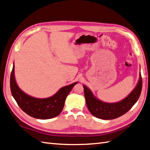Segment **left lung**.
<instances>
[{"mask_svg": "<svg viewBox=\"0 0 150 150\" xmlns=\"http://www.w3.org/2000/svg\"><path fill=\"white\" fill-rule=\"evenodd\" d=\"M142 77L141 72L137 85L130 93L120 102L107 103L100 100L93 95L91 89L83 85L86 105L89 112L94 116L102 120H113L127 113L140 96L142 90Z\"/></svg>", "mask_w": 150, "mask_h": 150, "instance_id": "left-lung-1", "label": "left lung"}]
</instances>
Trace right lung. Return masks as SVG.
Instances as JSON below:
<instances>
[{"label":"right lung","mask_w":150,"mask_h":150,"mask_svg":"<svg viewBox=\"0 0 150 150\" xmlns=\"http://www.w3.org/2000/svg\"><path fill=\"white\" fill-rule=\"evenodd\" d=\"M78 82L62 87L53 96L45 98L31 96L23 92L16 83L15 76V63L10 77V88L13 98L23 112L30 116L40 120L50 119L61 112L66 98Z\"/></svg>","instance_id":"add662e5"}]
</instances>
